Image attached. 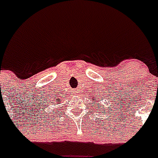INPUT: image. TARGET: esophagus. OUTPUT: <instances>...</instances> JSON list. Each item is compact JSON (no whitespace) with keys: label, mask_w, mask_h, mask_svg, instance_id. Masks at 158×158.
<instances>
[{"label":"esophagus","mask_w":158,"mask_h":158,"mask_svg":"<svg viewBox=\"0 0 158 158\" xmlns=\"http://www.w3.org/2000/svg\"><path fill=\"white\" fill-rule=\"evenodd\" d=\"M74 94H77V93H78V92H77V91H74Z\"/></svg>","instance_id":"obj_1"}]
</instances>
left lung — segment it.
Returning <instances> with one entry per match:
<instances>
[{"instance_id": "1", "label": "left lung", "mask_w": 158, "mask_h": 158, "mask_svg": "<svg viewBox=\"0 0 158 158\" xmlns=\"http://www.w3.org/2000/svg\"><path fill=\"white\" fill-rule=\"evenodd\" d=\"M100 99H101V97H98V98H94V101L96 102H97V103L95 104V105H96V106H96V107H95V110H97V111H98V110H100V108H101V107H100L101 106H99V103H98V102L100 101H102V99H101V100H100Z\"/></svg>"}]
</instances>
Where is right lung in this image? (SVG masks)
<instances>
[{
    "mask_svg": "<svg viewBox=\"0 0 158 158\" xmlns=\"http://www.w3.org/2000/svg\"><path fill=\"white\" fill-rule=\"evenodd\" d=\"M60 102H61V99L60 98H56V99H55V103L53 104V105L54 106H57V105H60Z\"/></svg>",
    "mask_w": 158,
    "mask_h": 158,
    "instance_id": "add662e5",
    "label": "right lung"
}]
</instances>
